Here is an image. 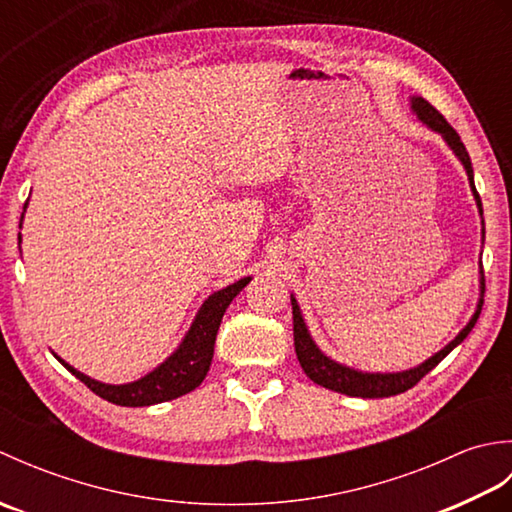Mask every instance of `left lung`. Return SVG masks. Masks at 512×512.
Listing matches in <instances>:
<instances>
[{
	"label": "left lung",
	"mask_w": 512,
	"mask_h": 512,
	"mask_svg": "<svg viewBox=\"0 0 512 512\" xmlns=\"http://www.w3.org/2000/svg\"><path fill=\"white\" fill-rule=\"evenodd\" d=\"M411 110L416 112V116L424 125L431 127L433 132H438L444 140H447V145L455 151V156L460 158V162L466 169V176H469V184L473 189L477 206H480V213H482V200H480V193H477L475 182H473V167H471L469 151H466L458 132H455V129L447 123V118H444L429 101H424L422 96H413ZM290 301H292V325H295V352H297L299 365L303 372H306V376L310 380H314L317 385H321L325 389H332V391H339V394H345V396L387 398V396L402 394V391H407L413 385H418L422 376H427L431 369L436 367L442 358L453 350V347H458L466 339V336H469L473 325L477 323V319H480V312L484 306V277H482V299H480V303H477V310L473 314V319L469 321V325H466V328L458 336H455V339L447 347H444V350H440L436 356H431L429 361H424L422 365L409 369V372H398V374H363V372H356V369H350V367L332 361V358L325 356L310 339V332L306 328V323H303V317H301L295 297H290Z\"/></svg>",
	"instance_id": "8db88e82"
}]
</instances>
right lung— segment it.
Returning <instances> with one entry per match:
<instances>
[{"mask_svg":"<svg viewBox=\"0 0 512 512\" xmlns=\"http://www.w3.org/2000/svg\"><path fill=\"white\" fill-rule=\"evenodd\" d=\"M19 242H21V235H19ZM248 281L250 277L239 279L235 284L226 286L224 290L215 292V295L206 299L204 306L198 312V317H195L191 325L189 334L184 336V341L180 343L178 350L173 352L160 367H156L154 372L147 374L145 378L134 380V383L105 385V383H99V380L76 372L74 367H70L57 356L59 363L79 378L81 383L88 385L96 396H101L103 400L114 402V405H121V407H147V405H156V402H165V400H173L178 396L189 394V391H193L202 383L206 372H209L215 336H217V330H220L224 312L228 308V303L239 295V290H242Z\"/></svg>","mask_w":512,"mask_h":512,"instance_id":"1","label":"right lung"}]
</instances>
